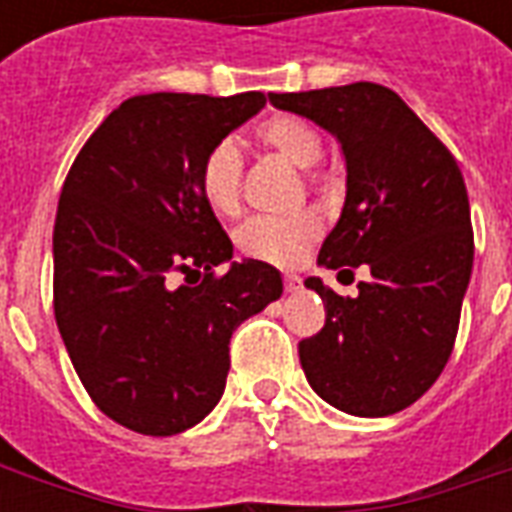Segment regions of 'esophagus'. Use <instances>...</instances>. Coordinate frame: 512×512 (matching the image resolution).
<instances>
[{"label":"esophagus","mask_w":512,"mask_h":512,"mask_svg":"<svg viewBox=\"0 0 512 512\" xmlns=\"http://www.w3.org/2000/svg\"><path fill=\"white\" fill-rule=\"evenodd\" d=\"M299 288H301V279L296 277V274H285V290H288V293H296Z\"/></svg>","instance_id":"34e87169"}]
</instances>
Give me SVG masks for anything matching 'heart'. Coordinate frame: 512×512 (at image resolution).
<instances>
[{
    "label": "heart",
    "mask_w": 512,
    "mask_h": 512,
    "mask_svg": "<svg viewBox=\"0 0 512 512\" xmlns=\"http://www.w3.org/2000/svg\"><path fill=\"white\" fill-rule=\"evenodd\" d=\"M255 139L274 156L296 169H312L323 156L321 131L299 115H271L255 128ZM241 153L233 142H219L208 150L200 167V191L205 202L222 216L241 208ZM321 235V222L301 213L288 219H252L235 233L241 255L274 266H293Z\"/></svg>",
    "instance_id": "heart-1"
}]
</instances>
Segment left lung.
<instances>
[{"mask_svg":"<svg viewBox=\"0 0 512 512\" xmlns=\"http://www.w3.org/2000/svg\"><path fill=\"white\" fill-rule=\"evenodd\" d=\"M340 142L345 205L318 263L340 274L367 266L359 296L318 277L304 285L326 323L299 343L304 376L329 406L389 417L428 392L447 365L474 263L469 197L458 161L389 87L356 82L271 93Z\"/></svg>","mask_w":512,"mask_h":512,"instance_id":"obj_1","label":"left lung"}]
</instances>
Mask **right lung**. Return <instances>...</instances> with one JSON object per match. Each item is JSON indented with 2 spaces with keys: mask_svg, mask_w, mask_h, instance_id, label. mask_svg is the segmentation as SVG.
<instances>
[{
  "mask_svg": "<svg viewBox=\"0 0 512 512\" xmlns=\"http://www.w3.org/2000/svg\"><path fill=\"white\" fill-rule=\"evenodd\" d=\"M263 93L134 95L84 142L54 222V318L106 417L145 436L194 428L219 403L230 337L282 296L263 260H233L200 191L208 150ZM230 262L222 278L215 266ZM175 273L200 286L171 288Z\"/></svg>",
  "mask_w": 512,
  "mask_h": 512,
  "instance_id": "1",
  "label": "right lung"
}]
</instances>
